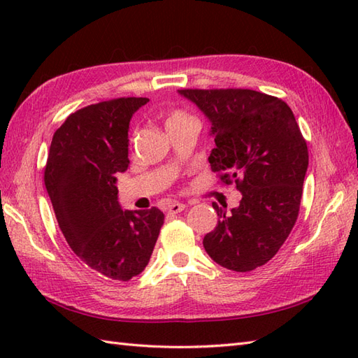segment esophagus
I'll use <instances>...</instances> for the list:
<instances>
[{"label": "esophagus", "instance_id": "esophagus-1", "mask_svg": "<svg viewBox=\"0 0 358 358\" xmlns=\"http://www.w3.org/2000/svg\"><path fill=\"white\" fill-rule=\"evenodd\" d=\"M186 209V204L185 203H180V201H172L167 204V214H180V212H183Z\"/></svg>", "mask_w": 358, "mask_h": 358}]
</instances>
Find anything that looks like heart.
<instances>
[{"instance_id": "heart-1", "label": "heart", "mask_w": 358, "mask_h": 358, "mask_svg": "<svg viewBox=\"0 0 358 358\" xmlns=\"http://www.w3.org/2000/svg\"><path fill=\"white\" fill-rule=\"evenodd\" d=\"M186 117H187V115H185V113H181V112H173V113H171L169 117H167L166 126L173 123V121H178V120H181V118H186Z\"/></svg>"}]
</instances>
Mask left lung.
I'll return each mask as SVG.
<instances>
[{
	"mask_svg": "<svg viewBox=\"0 0 358 358\" xmlns=\"http://www.w3.org/2000/svg\"><path fill=\"white\" fill-rule=\"evenodd\" d=\"M210 121V169L241 192L238 208L217 210L203 246L226 269L254 271L278 252L300 210L309 155L291 108L250 89H181Z\"/></svg>",
	"mask_w": 358,
	"mask_h": 358,
	"instance_id": "8db88e82",
	"label": "left lung"
}]
</instances>
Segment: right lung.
I'll use <instances>...</instances> for the list:
<instances>
[{
    "instance_id": "add662e5",
    "label": "right lung",
    "mask_w": 358,
    "mask_h": 358,
    "mask_svg": "<svg viewBox=\"0 0 358 358\" xmlns=\"http://www.w3.org/2000/svg\"><path fill=\"white\" fill-rule=\"evenodd\" d=\"M149 98L90 104L53 134L44 185L67 245L101 275L129 281L146 268L163 212L123 210L117 173L129 166V123Z\"/></svg>"
}]
</instances>
